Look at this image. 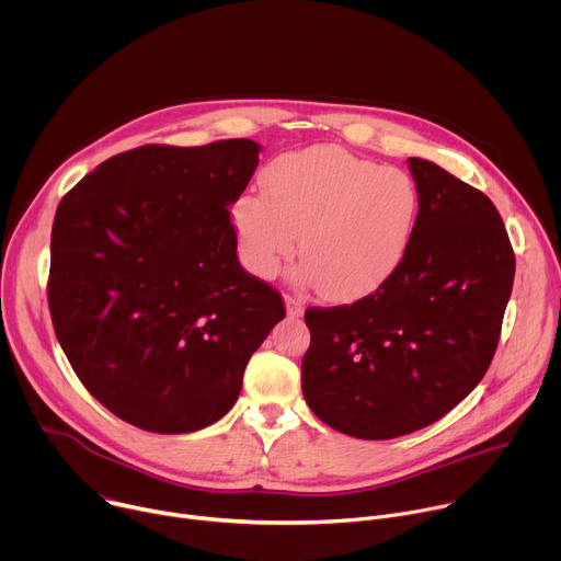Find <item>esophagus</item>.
Returning a JSON list of instances; mask_svg holds the SVG:
<instances>
[{
    "instance_id": "1",
    "label": "esophagus",
    "mask_w": 561,
    "mask_h": 561,
    "mask_svg": "<svg viewBox=\"0 0 561 561\" xmlns=\"http://www.w3.org/2000/svg\"><path fill=\"white\" fill-rule=\"evenodd\" d=\"M284 304H286L288 317H301L304 310H306L304 301L299 297H293V295H284Z\"/></svg>"
}]
</instances>
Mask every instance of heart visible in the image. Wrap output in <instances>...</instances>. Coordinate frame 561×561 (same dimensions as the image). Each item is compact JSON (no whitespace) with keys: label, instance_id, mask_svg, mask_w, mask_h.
I'll use <instances>...</instances> for the list:
<instances>
[{"label":"heart","instance_id":"heart-1","mask_svg":"<svg viewBox=\"0 0 561 561\" xmlns=\"http://www.w3.org/2000/svg\"><path fill=\"white\" fill-rule=\"evenodd\" d=\"M260 193L230 208L239 257L257 277H273L295 253L297 284H317L348 301L377 290L402 266L420 219L415 180L337 146H308L275 157Z\"/></svg>","mask_w":561,"mask_h":561}]
</instances>
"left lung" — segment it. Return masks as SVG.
<instances>
[{
  "instance_id": "1",
  "label": "left lung",
  "mask_w": 561,
  "mask_h": 561,
  "mask_svg": "<svg viewBox=\"0 0 561 561\" xmlns=\"http://www.w3.org/2000/svg\"><path fill=\"white\" fill-rule=\"evenodd\" d=\"M411 249L390 279L351 306L308 308L301 359L308 409L359 439L431 426L489 370L513 290L515 255L495 204L422 157Z\"/></svg>"
}]
</instances>
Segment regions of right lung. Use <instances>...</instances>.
I'll return each instance as SVG.
<instances>
[{
	"label": "right lung",
	"instance_id": "1",
	"mask_svg": "<svg viewBox=\"0 0 561 561\" xmlns=\"http://www.w3.org/2000/svg\"><path fill=\"white\" fill-rule=\"evenodd\" d=\"M262 146H141L59 202L48 306L79 381L119 420L162 435L206 428L286 310L237 260L232 202Z\"/></svg>",
	"mask_w": 561,
	"mask_h": 561
}]
</instances>
